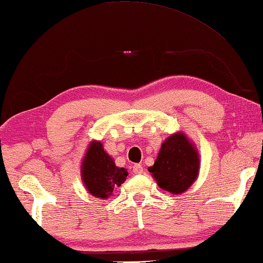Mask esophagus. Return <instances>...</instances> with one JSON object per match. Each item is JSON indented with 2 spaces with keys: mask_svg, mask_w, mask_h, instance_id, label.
<instances>
[{
  "mask_svg": "<svg viewBox=\"0 0 263 263\" xmlns=\"http://www.w3.org/2000/svg\"><path fill=\"white\" fill-rule=\"evenodd\" d=\"M132 171H133V173H135V174L139 175V174L144 173V168H142L141 164H135V165L132 166Z\"/></svg>",
  "mask_w": 263,
  "mask_h": 263,
  "instance_id": "34e87169",
  "label": "esophagus"
}]
</instances>
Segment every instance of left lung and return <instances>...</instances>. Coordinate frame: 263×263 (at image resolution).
<instances>
[{
	"instance_id": "8db88e82",
	"label": "left lung",
	"mask_w": 263,
	"mask_h": 263,
	"mask_svg": "<svg viewBox=\"0 0 263 263\" xmlns=\"http://www.w3.org/2000/svg\"><path fill=\"white\" fill-rule=\"evenodd\" d=\"M148 171L161 189L180 194L197 179L199 156L183 133L170 136L161 146L159 156Z\"/></svg>"
}]
</instances>
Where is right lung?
I'll return each instance as SVG.
<instances>
[{
  "label": "right lung",
  "mask_w": 263,
  "mask_h": 263,
  "mask_svg": "<svg viewBox=\"0 0 263 263\" xmlns=\"http://www.w3.org/2000/svg\"><path fill=\"white\" fill-rule=\"evenodd\" d=\"M83 181L88 192L97 198L107 199L116 186H121L127 177V171L118 168L104 152L101 142L89 145L83 162Z\"/></svg>",
  "instance_id": "1"
}]
</instances>
